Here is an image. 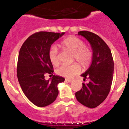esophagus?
<instances>
[{
  "mask_svg": "<svg viewBox=\"0 0 129 129\" xmlns=\"http://www.w3.org/2000/svg\"><path fill=\"white\" fill-rule=\"evenodd\" d=\"M66 81H67L68 82H72L73 81V79H69V78H67V79H66Z\"/></svg>",
  "mask_w": 129,
  "mask_h": 129,
  "instance_id": "1",
  "label": "esophagus"
}]
</instances>
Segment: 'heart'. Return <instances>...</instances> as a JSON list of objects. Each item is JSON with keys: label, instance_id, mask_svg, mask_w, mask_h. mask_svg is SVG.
Listing matches in <instances>:
<instances>
[{"label": "heart", "instance_id": "obj_1", "mask_svg": "<svg viewBox=\"0 0 129 129\" xmlns=\"http://www.w3.org/2000/svg\"><path fill=\"white\" fill-rule=\"evenodd\" d=\"M59 46L63 50L72 53L73 61L77 62L83 69H87L91 63L93 57V50L90 47L85 45V42L82 39L75 36H70L62 41ZM48 58L54 66L59 63L58 51L55 45L50 47L48 51ZM78 64L75 63L71 65H62L59 68L57 72L60 76L72 78L79 73L81 70Z\"/></svg>", "mask_w": 129, "mask_h": 129}]
</instances>
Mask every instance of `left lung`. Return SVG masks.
<instances>
[{
    "mask_svg": "<svg viewBox=\"0 0 129 129\" xmlns=\"http://www.w3.org/2000/svg\"><path fill=\"white\" fill-rule=\"evenodd\" d=\"M78 35L90 42L93 57L91 66L81 75L89 82L82 83V88L75 96L80 103L93 109L103 103L110 92L114 72L113 57L106 43L97 35L88 31H81Z\"/></svg>",
    "mask_w": 129,
    "mask_h": 129,
    "instance_id": "obj_1",
    "label": "left lung"
}]
</instances>
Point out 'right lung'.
<instances>
[{"label":"right lung","instance_id":"1","mask_svg":"<svg viewBox=\"0 0 129 129\" xmlns=\"http://www.w3.org/2000/svg\"><path fill=\"white\" fill-rule=\"evenodd\" d=\"M64 33H35L23 42L19 51L17 66L19 82L26 98L38 107H45L53 103L59 93L57 84L65 81L62 77L55 75L50 81L45 79L46 74L54 72L48 51Z\"/></svg>","mask_w":129,"mask_h":129}]
</instances>
